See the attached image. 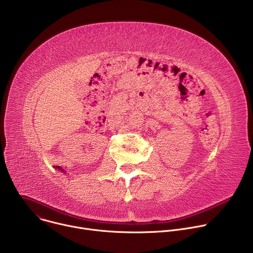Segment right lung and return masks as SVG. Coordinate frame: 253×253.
I'll return each instance as SVG.
<instances>
[{
    "label": "right lung",
    "mask_w": 253,
    "mask_h": 253,
    "mask_svg": "<svg viewBox=\"0 0 253 253\" xmlns=\"http://www.w3.org/2000/svg\"><path fill=\"white\" fill-rule=\"evenodd\" d=\"M57 168H59V170H62V171H64V170H63V169H61L60 167H57Z\"/></svg>",
    "instance_id": "add662e5"
}]
</instances>
